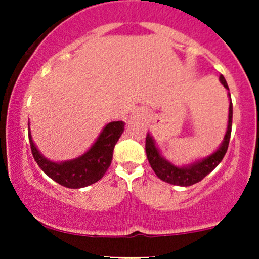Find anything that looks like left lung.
<instances>
[{"instance_id":"obj_1","label":"left lung","mask_w":259,"mask_h":259,"mask_svg":"<svg viewBox=\"0 0 259 259\" xmlns=\"http://www.w3.org/2000/svg\"><path fill=\"white\" fill-rule=\"evenodd\" d=\"M219 80L224 88L229 91V86L227 84V80L223 75L219 76ZM229 100V115H228V126L227 132H225L224 139L217 150L209 156L204 157L198 160H195L194 163L187 165H175L171 162H169L168 159H165L159 152L158 147H157L156 141L152 138L150 133H147L146 136V154L147 159L150 162L151 168L153 169V171L156 173L157 177L160 180L165 181V183L171 184V185H178V186H191L194 184L198 183L203 179L204 177H207L210 171L214 169L219 163L222 162V159L224 158L225 153L228 151L229 141H230V135H231V125H233V103H231V97L230 92H228Z\"/></svg>"}]
</instances>
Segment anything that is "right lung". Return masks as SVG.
I'll use <instances>...</instances> for the list:
<instances>
[{"instance_id":"obj_1","label":"right lung","mask_w":259,"mask_h":259,"mask_svg":"<svg viewBox=\"0 0 259 259\" xmlns=\"http://www.w3.org/2000/svg\"><path fill=\"white\" fill-rule=\"evenodd\" d=\"M124 125L125 123L123 121L108 123L100 133L96 141L84 154L64 162H53L47 159L37 150L29 129V141H30L32 156L44 173L49 175L59 185L69 189L89 186L99 181L111 165L113 150L124 132Z\"/></svg>"}]
</instances>
